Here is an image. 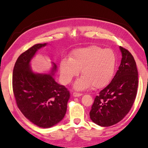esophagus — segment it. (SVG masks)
<instances>
[{
	"label": "esophagus",
	"instance_id": "esophagus-1",
	"mask_svg": "<svg viewBox=\"0 0 148 148\" xmlns=\"http://www.w3.org/2000/svg\"><path fill=\"white\" fill-rule=\"evenodd\" d=\"M72 95H73V96L74 97H79V96H81L83 95V93H78V92H74V93H73V94H72Z\"/></svg>",
	"mask_w": 148,
	"mask_h": 148
}]
</instances>
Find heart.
Listing matches in <instances>:
<instances>
[{
    "mask_svg": "<svg viewBox=\"0 0 148 148\" xmlns=\"http://www.w3.org/2000/svg\"><path fill=\"white\" fill-rule=\"evenodd\" d=\"M116 65V56L112 49L92 45L74 50L70 58L61 61L60 69L65 84L70 83L81 69L83 76L75 83L76 89L83 90L92 85L100 88L111 81Z\"/></svg>",
    "mask_w": 148,
    "mask_h": 148,
    "instance_id": "b5f03b06",
    "label": "heart"
}]
</instances>
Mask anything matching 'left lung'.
<instances>
[{"instance_id":"8db88e82","label":"left lung","mask_w":148,"mask_h":148,"mask_svg":"<svg viewBox=\"0 0 148 148\" xmlns=\"http://www.w3.org/2000/svg\"><path fill=\"white\" fill-rule=\"evenodd\" d=\"M114 77L94 100L90 112L92 120L101 127H110L125 118L132 107L138 86V72L134 56L125 48Z\"/></svg>"}]
</instances>
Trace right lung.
Masks as SVG:
<instances>
[{
	"label": "right lung",
	"mask_w": 148,
	"mask_h": 148,
	"mask_svg": "<svg viewBox=\"0 0 148 148\" xmlns=\"http://www.w3.org/2000/svg\"><path fill=\"white\" fill-rule=\"evenodd\" d=\"M46 44H36L19 56L12 74V91L19 109L34 124L49 128L64 118L70 93L53 77L54 64L49 74H35L29 65L39 49Z\"/></svg>",
	"instance_id": "obj_1"
}]
</instances>
